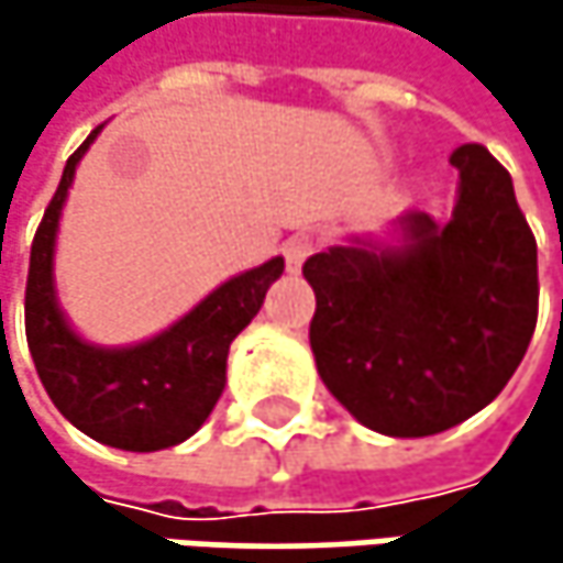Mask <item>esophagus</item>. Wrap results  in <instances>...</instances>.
Here are the masks:
<instances>
[{"instance_id": "obj_1", "label": "esophagus", "mask_w": 563, "mask_h": 563, "mask_svg": "<svg viewBox=\"0 0 563 563\" xmlns=\"http://www.w3.org/2000/svg\"><path fill=\"white\" fill-rule=\"evenodd\" d=\"M316 251V241L309 234H292L286 244H283V257H286V267L296 274L302 267V261Z\"/></svg>"}]
</instances>
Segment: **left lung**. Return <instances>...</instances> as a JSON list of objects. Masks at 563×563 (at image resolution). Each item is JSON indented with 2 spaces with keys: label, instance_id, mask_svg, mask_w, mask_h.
Masks as SVG:
<instances>
[{
  "label": "left lung",
  "instance_id": "left-lung-1",
  "mask_svg": "<svg viewBox=\"0 0 563 563\" xmlns=\"http://www.w3.org/2000/svg\"><path fill=\"white\" fill-rule=\"evenodd\" d=\"M450 166V221L407 211L394 221L400 244L355 238L302 264L319 378L388 437H430L493 404L538 322V244L511 175L479 143Z\"/></svg>",
  "mask_w": 563,
  "mask_h": 563
}]
</instances>
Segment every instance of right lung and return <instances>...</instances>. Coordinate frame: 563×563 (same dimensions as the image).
<instances>
[{"mask_svg":"<svg viewBox=\"0 0 563 563\" xmlns=\"http://www.w3.org/2000/svg\"><path fill=\"white\" fill-rule=\"evenodd\" d=\"M103 126L67 159L60 185L32 241L25 286V335L35 372L55 407L90 440L153 453L188 440L224 391L228 349L261 312L283 257L221 283L166 332L123 349L84 342L64 319L55 292V238L77 163Z\"/></svg>","mask_w":563,"mask_h":563,"instance_id":"right-lung-1","label":"right lung"}]
</instances>
